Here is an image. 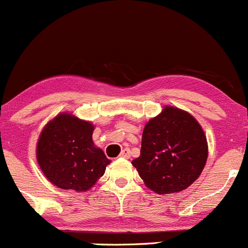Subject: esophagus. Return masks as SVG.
<instances>
[{"mask_svg":"<svg viewBox=\"0 0 248 248\" xmlns=\"http://www.w3.org/2000/svg\"><path fill=\"white\" fill-rule=\"evenodd\" d=\"M121 157H124V158H130V149L129 148L123 149L121 153Z\"/></svg>","mask_w":248,"mask_h":248,"instance_id":"34e87169","label":"esophagus"}]
</instances>
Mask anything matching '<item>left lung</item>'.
<instances>
[{"label": "left lung", "instance_id": "8db88e82", "mask_svg": "<svg viewBox=\"0 0 248 248\" xmlns=\"http://www.w3.org/2000/svg\"><path fill=\"white\" fill-rule=\"evenodd\" d=\"M207 156L206 136L196 119L167 106L145 125L140 156L132 164L146 187L164 195L188 188L203 170Z\"/></svg>", "mask_w": 248, "mask_h": 248}]
</instances>
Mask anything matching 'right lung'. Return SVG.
I'll return each mask as SVG.
<instances>
[{
  "mask_svg": "<svg viewBox=\"0 0 248 248\" xmlns=\"http://www.w3.org/2000/svg\"><path fill=\"white\" fill-rule=\"evenodd\" d=\"M93 125L61 113L40 135L36 158L42 172L61 189L85 191L102 177L110 159L92 140Z\"/></svg>",
  "mask_w": 248,
  "mask_h": 248,
  "instance_id": "add662e5",
  "label": "right lung"
}]
</instances>
